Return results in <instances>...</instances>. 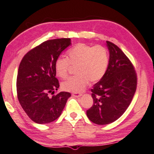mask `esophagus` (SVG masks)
Segmentation results:
<instances>
[{"label": "esophagus", "mask_w": 154, "mask_h": 154, "mask_svg": "<svg viewBox=\"0 0 154 154\" xmlns=\"http://www.w3.org/2000/svg\"><path fill=\"white\" fill-rule=\"evenodd\" d=\"M72 96H73V97H81V96H82V94H79V93H73V94H72Z\"/></svg>", "instance_id": "esophagus-1"}]
</instances>
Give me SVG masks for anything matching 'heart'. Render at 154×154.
Returning a JSON list of instances; mask_svg holds the SVG:
<instances>
[{
    "instance_id": "1",
    "label": "heart",
    "mask_w": 154,
    "mask_h": 154,
    "mask_svg": "<svg viewBox=\"0 0 154 154\" xmlns=\"http://www.w3.org/2000/svg\"><path fill=\"white\" fill-rule=\"evenodd\" d=\"M109 62V51L102 45H90L78 43L67 53V59L59 58L56 60L54 69L56 75L66 79L70 66H76L75 73L61 83L63 90L79 93L84 90L89 81L92 83L99 81L105 75Z\"/></svg>"
}]
</instances>
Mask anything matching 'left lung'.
I'll use <instances>...</instances> for the list:
<instances>
[{
  "mask_svg": "<svg viewBox=\"0 0 154 154\" xmlns=\"http://www.w3.org/2000/svg\"><path fill=\"white\" fill-rule=\"evenodd\" d=\"M109 62L103 77L91 89L94 104L87 117L98 125L113 123L123 114L136 92L137 77L128 57L117 45L106 41Z\"/></svg>",
  "mask_w": 154,
  "mask_h": 154,
  "instance_id": "8db88e82",
  "label": "left lung"
}]
</instances>
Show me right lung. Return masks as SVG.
Instances as JSON below:
<instances>
[{
  "mask_svg": "<svg viewBox=\"0 0 154 154\" xmlns=\"http://www.w3.org/2000/svg\"><path fill=\"white\" fill-rule=\"evenodd\" d=\"M71 44L70 38L46 41L28 52L19 65L17 95L20 106L34 122L45 124L56 120L61 114L68 92L54 94L59 88L54 64L63 50Z\"/></svg>",
  "mask_w": 154,
  "mask_h": 154,
  "instance_id": "obj_1",
  "label": "right lung"
}]
</instances>
